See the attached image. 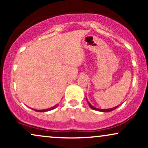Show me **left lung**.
Instances as JSON below:
<instances>
[{
	"instance_id": "left-lung-1",
	"label": "left lung",
	"mask_w": 148,
	"mask_h": 148,
	"mask_svg": "<svg viewBox=\"0 0 148 148\" xmlns=\"http://www.w3.org/2000/svg\"><path fill=\"white\" fill-rule=\"evenodd\" d=\"M88 104H89L90 107L91 108H92V109L96 110V111H101V112H110V111H113V110L115 109V108H118V106H115V107H114V108H110V109H109V108H108V109H99V108H95V107L92 106V105H91L90 103L89 102H88Z\"/></svg>"
}]
</instances>
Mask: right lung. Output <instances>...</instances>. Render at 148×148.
<instances>
[{
  "label": "right lung",
  "instance_id": "1",
  "mask_svg": "<svg viewBox=\"0 0 148 148\" xmlns=\"http://www.w3.org/2000/svg\"><path fill=\"white\" fill-rule=\"evenodd\" d=\"M58 106V105H56L55 106H53V107H52V108H47V109H44V110H36V109H35V111H38V112H46V111H51V110H52V109H54V108H56V107Z\"/></svg>",
  "mask_w": 148,
  "mask_h": 148
}]
</instances>
